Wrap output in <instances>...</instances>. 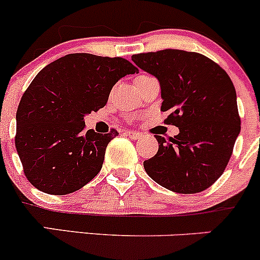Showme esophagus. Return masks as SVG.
<instances>
[{"mask_svg": "<svg viewBox=\"0 0 260 260\" xmlns=\"http://www.w3.org/2000/svg\"><path fill=\"white\" fill-rule=\"evenodd\" d=\"M127 136H129L131 138H133V140H138V138L142 136V133L141 132H133V131H127Z\"/></svg>", "mask_w": 260, "mask_h": 260, "instance_id": "1", "label": "esophagus"}]
</instances>
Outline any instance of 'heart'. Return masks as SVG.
I'll return each instance as SVG.
<instances>
[{"label": "heart", "instance_id": "obj_1", "mask_svg": "<svg viewBox=\"0 0 260 260\" xmlns=\"http://www.w3.org/2000/svg\"><path fill=\"white\" fill-rule=\"evenodd\" d=\"M143 77H147V75H140V77H138L137 79H140V78H143ZM137 79H136V80H137Z\"/></svg>", "mask_w": 260, "mask_h": 260}]
</instances>
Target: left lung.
I'll return each instance as SVG.
<instances>
[{"instance_id":"8db88e82","label":"left lung","mask_w":260,"mask_h":260,"mask_svg":"<svg viewBox=\"0 0 260 260\" xmlns=\"http://www.w3.org/2000/svg\"><path fill=\"white\" fill-rule=\"evenodd\" d=\"M133 62L161 86L165 123L175 137L156 136L158 151L143 162L149 177L167 190L196 193L222 175L240 132L237 91L229 75L205 55L166 49L136 54Z\"/></svg>"}]
</instances>
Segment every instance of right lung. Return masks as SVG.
Here are the masks:
<instances>
[{"mask_svg": "<svg viewBox=\"0 0 260 260\" xmlns=\"http://www.w3.org/2000/svg\"><path fill=\"white\" fill-rule=\"evenodd\" d=\"M138 73L123 57L69 54L46 65L23 93L15 145L27 180L50 195H67L101 171L118 132L84 131V117L103 108L120 78Z\"/></svg>", "mask_w": 260, "mask_h": 260, "instance_id": "add662e5", "label": "right lung"}]
</instances>
